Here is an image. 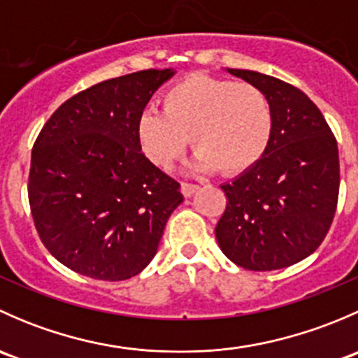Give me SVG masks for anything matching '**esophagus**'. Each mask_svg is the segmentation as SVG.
<instances>
[{"instance_id": "1", "label": "esophagus", "mask_w": 358, "mask_h": 358, "mask_svg": "<svg viewBox=\"0 0 358 358\" xmlns=\"http://www.w3.org/2000/svg\"><path fill=\"white\" fill-rule=\"evenodd\" d=\"M199 189V187L196 185V183H189V182H182V194L185 197H190L192 196L194 192H196V190Z\"/></svg>"}]
</instances>
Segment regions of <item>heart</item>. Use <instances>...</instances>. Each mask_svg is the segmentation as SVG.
<instances>
[{"label":"heart","mask_w":358,"mask_h":358,"mask_svg":"<svg viewBox=\"0 0 358 358\" xmlns=\"http://www.w3.org/2000/svg\"><path fill=\"white\" fill-rule=\"evenodd\" d=\"M161 110L140 115L138 142L147 159L169 168L187 147L194 168L239 175L258 164L273 135V112L258 86L246 81L190 76L161 99Z\"/></svg>","instance_id":"b5f03b06"}]
</instances>
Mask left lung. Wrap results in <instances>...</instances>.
Wrapping results in <instances>:
<instances>
[{
  "label": "left lung",
  "instance_id": "1",
  "mask_svg": "<svg viewBox=\"0 0 358 358\" xmlns=\"http://www.w3.org/2000/svg\"><path fill=\"white\" fill-rule=\"evenodd\" d=\"M227 71L265 93L273 135L258 164L222 185L227 208L216 241L243 268L279 270L312 255L329 232L339 194L338 143L301 90L262 72Z\"/></svg>",
  "mask_w": 358,
  "mask_h": 358
}]
</instances>
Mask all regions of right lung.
Masks as SVG:
<instances>
[{"label":"right lung","mask_w":358,"mask_h":358,"mask_svg":"<svg viewBox=\"0 0 358 358\" xmlns=\"http://www.w3.org/2000/svg\"><path fill=\"white\" fill-rule=\"evenodd\" d=\"M175 74L147 69L71 96L36 138L29 204L45 248L62 265L99 280H126L156 256L180 183L138 142L140 115Z\"/></svg>","instance_id":"add662e5"}]
</instances>
